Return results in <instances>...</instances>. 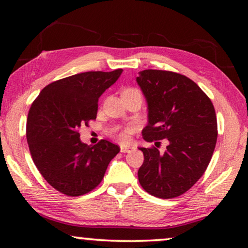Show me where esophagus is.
<instances>
[{"label":"esophagus","instance_id":"1","mask_svg":"<svg viewBox=\"0 0 248 248\" xmlns=\"http://www.w3.org/2000/svg\"><path fill=\"white\" fill-rule=\"evenodd\" d=\"M120 151H121V153H129V152H132V151H134V146H132V145H124V144H121V145H120Z\"/></svg>","mask_w":248,"mask_h":248}]
</instances>
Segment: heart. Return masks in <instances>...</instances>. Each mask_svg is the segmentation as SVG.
<instances>
[{"label": "heart", "instance_id": "obj_1", "mask_svg": "<svg viewBox=\"0 0 248 248\" xmlns=\"http://www.w3.org/2000/svg\"><path fill=\"white\" fill-rule=\"evenodd\" d=\"M129 91H136V90L129 89V90H125V91H124V92H129ZM130 132H131V130H130V129H125L124 131H123V132L120 133V139H121V140H127L128 137H129V134H130Z\"/></svg>", "mask_w": 248, "mask_h": 248}]
</instances>
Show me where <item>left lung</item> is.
<instances>
[{"label":"left lung","instance_id":"obj_1","mask_svg":"<svg viewBox=\"0 0 248 248\" xmlns=\"http://www.w3.org/2000/svg\"><path fill=\"white\" fill-rule=\"evenodd\" d=\"M137 83L148 104L143 139L170 142L163 154L156 148H139L144 161L138 177L150 195L175 198L198 182L211 161L217 138L215 107L203 91L182 74L144 70Z\"/></svg>","mask_w":248,"mask_h":248}]
</instances>
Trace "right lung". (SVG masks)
I'll use <instances>...</instances> for the list:
<instances>
[{"label":"right lung","instance_id":"add662e5","mask_svg":"<svg viewBox=\"0 0 248 248\" xmlns=\"http://www.w3.org/2000/svg\"><path fill=\"white\" fill-rule=\"evenodd\" d=\"M84 72L49 84L29 109L26 138L32 161L48 184L66 196L97 187L120 148L107 140L87 145L78 129L96 119L98 98L123 73Z\"/></svg>","mask_w":248,"mask_h":248}]
</instances>
